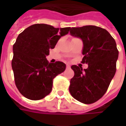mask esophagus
<instances>
[{
	"label": "esophagus",
	"mask_w": 126,
	"mask_h": 126,
	"mask_svg": "<svg viewBox=\"0 0 126 126\" xmlns=\"http://www.w3.org/2000/svg\"><path fill=\"white\" fill-rule=\"evenodd\" d=\"M70 67H71V66H70V65H69V64H67V68H70Z\"/></svg>",
	"instance_id": "obj_1"
}]
</instances>
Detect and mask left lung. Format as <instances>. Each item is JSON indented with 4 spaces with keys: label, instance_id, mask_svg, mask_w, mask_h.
I'll return each mask as SVG.
<instances>
[{
    "label": "left lung",
    "instance_id": "1",
    "mask_svg": "<svg viewBox=\"0 0 126 126\" xmlns=\"http://www.w3.org/2000/svg\"><path fill=\"white\" fill-rule=\"evenodd\" d=\"M70 34L83 42L82 63L88 67L71 66L74 76L69 93L82 103H95L105 94L115 74L119 55L116 42L106 30L95 26L71 28Z\"/></svg>",
    "mask_w": 126,
    "mask_h": 126
}]
</instances>
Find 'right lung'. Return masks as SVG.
<instances>
[{"mask_svg": "<svg viewBox=\"0 0 126 126\" xmlns=\"http://www.w3.org/2000/svg\"><path fill=\"white\" fill-rule=\"evenodd\" d=\"M70 29L38 23L27 28L18 36L13 47L11 65L15 85L23 96L37 100L50 93L52 80L65 70L66 65L61 61L48 63L46 57Z\"/></svg>", "mask_w": 126, "mask_h": 126, "instance_id": "right-lung-1", "label": "right lung"}]
</instances>
